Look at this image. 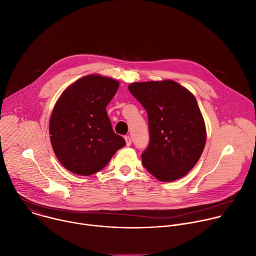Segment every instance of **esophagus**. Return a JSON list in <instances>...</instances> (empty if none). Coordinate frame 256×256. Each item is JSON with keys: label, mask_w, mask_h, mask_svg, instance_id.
<instances>
[{"label": "esophagus", "mask_w": 256, "mask_h": 256, "mask_svg": "<svg viewBox=\"0 0 256 256\" xmlns=\"http://www.w3.org/2000/svg\"><path fill=\"white\" fill-rule=\"evenodd\" d=\"M124 138H125V141H126V144H127V146H130V145H131V143H132L131 137H130V136H125Z\"/></svg>", "instance_id": "esophagus-1"}]
</instances>
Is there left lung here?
<instances>
[{"label":"left lung","mask_w":256,"mask_h":256,"mask_svg":"<svg viewBox=\"0 0 256 256\" xmlns=\"http://www.w3.org/2000/svg\"><path fill=\"white\" fill-rule=\"evenodd\" d=\"M128 90L148 115L150 140L141 156L143 166L162 182L184 176L206 144L196 98L174 80L133 82Z\"/></svg>","instance_id":"1"}]
</instances>
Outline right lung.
Instances as JSON below:
<instances>
[{
  "label": "right lung",
  "instance_id": "obj_1",
  "mask_svg": "<svg viewBox=\"0 0 256 256\" xmlns=\"http://www.w3.org/2000/svg\"><path fill=\"white\" fill-rule=\"evenodd\" d=\"M119 82L100 76H88L60 96L49 121L50 141L60 162L70 172L90 176L103 170L126 145L112 128L106 107Z\"/></svg>",
  "mask_w": 256,
  "mask_h": 256
}]
</instances>
